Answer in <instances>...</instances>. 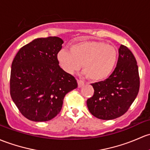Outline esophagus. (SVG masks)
Here are the masks:
<instances>
[{"label":"esophagus","mask_w":150,"mask_h":150,"mask_svg":"<svg viewBox=\"0 0 150 150\" xmlns=\"http://www.w3.org/2000/svg\"><path fill=\"white\" fill-rule=\"evenodd\" d=\"M78 87L80 88V87H82V86H84L85 83L83 81H82V80H78Z\"/></svg>","instance_id":"obj_1"}]
</instances>
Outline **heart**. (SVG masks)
<instances>
[{"instance_id": "1", "label": "heart", "mask_w": 150, "mask_h": 150, "mask_svg": "<svg viewBox=\"0 0 150 150\" xmlns=\"http://www.w3.org/2000/svg\"><path fill=\"white\" fill-rule=\"evenodd\" d=\"M57 58L67 73L78 71L82 64L83 75L93 81H100L113 72L118 60V52L112 45L103 42L86 41L71 45L70 52L61 50Z\"/></svg>"}]
</instances>
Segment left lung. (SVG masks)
Wrapping results in <instances>:
<instances>
[{
	"label": "left lung",
	"instance_id": "obj_1",
	"mask_svg": "<svg viewBox=\"0 0 150 150\" xmlns=\"http://www.w3.org/2000/svg\"><path fill=\"white\" fill-rule=\"evenodd\" d=\"M92 86L94 94L87 100L91 114L103 120H112L124 114L139 90L137 63L132 52L121 45L117 64L112 74Z\"/></svg>",
	"mask_w": 150,
	"mask_h": 150
}]
</instances>
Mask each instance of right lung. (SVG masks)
Listing matches in <instances>:
<instances>
[{
	"label": "right lung",
	"mask_w": 150,
	"mask_h": 150,
	"mask_svg": "<svg viewBox=\"0 0 150 150\" xmlns=\"http://www.w3.org/2000/svg\"><path fill=\"white\" fill-rule=\"evenodd\" d=\"M59 37L38 38L21 47L11 64L10 93L24 117L42 122L60 112L66 94L78 88L75 78L59 67Z\"/></svg>",
	"instance_id": "add662e5"
}]
</instances>
